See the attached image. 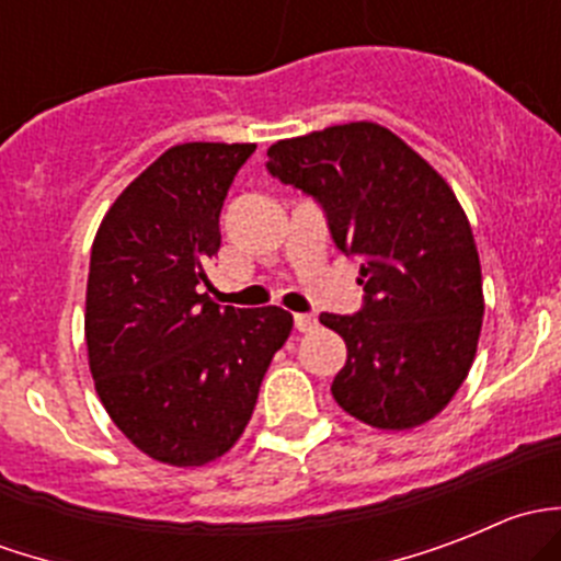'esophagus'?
<instances>
[{"instance_id":"34e87169","label":"esophagus","mask_w":561,"mask_h":561,"mask_svg":"<svg viewBox=\"0 0 561 561\" xmlns=\"http://www.w3.org/2000/svg\"><path fill=\"white\" fill-rule=\"evenodd\" d=\"M296 328L301 333L314 331V328H317V317L314 314H296Z\"/></svg>"}]
</instances>
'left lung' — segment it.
<instances>
[{
    "mask_svg": "<svg viewBox=\"0 0 561 561\" xmlns=\"http://www.w3.org/2000/svg\"><path fill=\"white\" fill-rule=\"evenodd\" d=\"M268 171L322 203L336 247L358 254L366 307L320 314L347 344L336 404L366 426L404 432L437 417L472 369L483 276L456 192L377 122L276 140Z\"/></svg>",
    "mask_w": 561,
    "mask_h": 561,
    "instance_id": "obj_1",
    "label": "left lung"
}]
</instances>
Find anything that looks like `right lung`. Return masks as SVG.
<instances>
[{
    "mask_svg": "<svg viewBox=\"0 0 561 561\" xmlns=\"http://www.w3.org/2000/svg\"><path fill=\"white\" fill-rule=\"evenodd\" d=\"M254 144H179L124 186L92 244L89 371L118 432L168 467H206L244 434L293 331L279 307H219L206 265Z\"/></svg>",
    "mask_w": 561,
    "mask_h": 561,
    "instance_id": "right-lung-1",
    "label": "right lung"
}]
</instances>
